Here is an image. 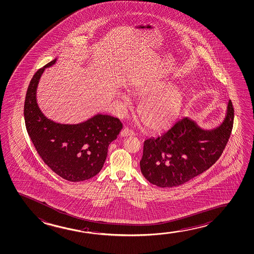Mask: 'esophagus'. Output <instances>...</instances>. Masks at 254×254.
Returning <instances> with one entry per match:
<instances>
[{
	"label": "esophagus",
	"instance_id": "1",
	"mask_svg": "<svg viewBox=\"0 0 254 254\" xmlns=\"http://www.w3.org/2000/svg\"><path fill=\"white\" fill-rule=\"evenodd\" d=\"M120 135L121 136H134V132L128 128H125V129H122Z\"/></svg>",
	"mask_w": 254,
	"mask_h": 254
}]
</instances>
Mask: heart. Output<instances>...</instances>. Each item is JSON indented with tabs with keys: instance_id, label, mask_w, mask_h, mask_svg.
<instances>
[{
	"instance_id": "obj_1",
	"label": "heart",
	"mask_w": 254,
	"mask_h": 254,
	"mask_svg": "<svg viewBox=\"0 0 254 254\" xmlns=\"http://www.w3.org/2000/svg\"><path fill=\"white\" fill-rule=\"evenodd\" d=\"M136 100H143L137 108V114L144 125L152 130L166 129L174 122L181 110L183 93L169 80L137 84L130 90ZM125 110L130 106L127 95H119Z\"/></svg>"
}]
</instances>
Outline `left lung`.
I'll list each match as a JSON object with an SVG mask.
<instances>
[{"label": "left lung", "instance_id": "left-lung-1", "mask_svg": "<svg viewBox=\"0 0 254 254\" xmlns=\"http://www.w3.org/2000/svg\"><path fill=\"white\" fill-rule=\"evenodd\" d=\"M233 120L231 101L216 128L202 129L194 120L182 118L162 135L144 141L142 174L153 185L173 188L202 174L219 159L231 136Z\"/></svg>", "mask_w": 254, "mask_h": 254}]
</instances>
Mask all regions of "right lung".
I'll list each match as a JSON object with an SVG mask.
<instances>
[{"label":"right lung","mask_w":254,"mask_h":254,"mask_svg":"<svg viewBox=\"0 0 254 254\" xmlns=\"http://www.w3.org/2000/svg\"><path fill=\"white\" fill-rule=\"evenodd\" d=\"M56 61L57 58L31 79L24 102L25 126L38 154L55 174L69 182H82L102 170L108 147L123 125L118 118L99 113L74 125L46 118L38 106L37 90L45 69Z\"/></svg>","instance_id":"right-lung-1"}]
</instances>
